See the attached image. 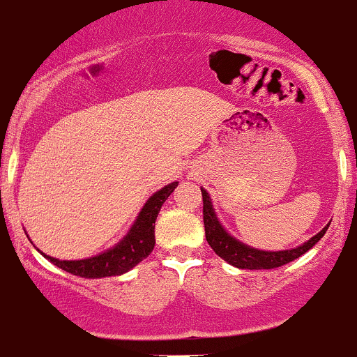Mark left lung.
<instances>
[{
  "label": "left lung",
  "instance_id": "left-lung-1",
  "mask_svg": "<svg viewBox=\"0 0 357 357\" xmlns=\"http://www.w3.org/2000/svg\"><path fill=\"white\" fill-rule=\"evenodd\" d=\"M201 192L202 201H204L202 214H204L206 240H208L211 248L216 252V255H220L229 266L238 267V269H275V267L293 262L294 259H298V257L306 254L310 248L315 247L317 241L325 235L328 225H331L328 223L321 231H318L308 241L294 248H289V250H260V248L250 247V245L243 243V241L236 240L235 236L229 235L225 226L221 225V221L218 220V214L213 208V201H211L208 190L201 187Z\"/></svg>",
  "mask_w": 357,
  "mask_h": 357
}]
</instances>
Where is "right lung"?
Here are the masks:
<instances>
[{"label":"right lung","instance_id":"right-lung-1","mask_svg":"<svg viewBox=\"0 0 357 357\" xmlns=\"http://www.w3.org/2000/svg\"><path fill=\"white\" fill-rule=\"evenodd\" d=\"M178 182H172L168 185L156 190L151 197L148 199L146 204L139 211L137 218L129 231L121 241H117L114 247L107 248L105 252L97 255L86 257L79 260H59L54 257L42 255L51 260L59 269L70 272L73 275H79L85 279H100L109 278V275L126 274L136 267L143 259L151 254L155 248V221L162 209L163 202L170 197Z\"/></svg>","mask_w":357,"mask_h":357}]
</instances>
